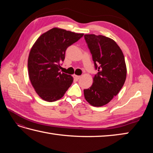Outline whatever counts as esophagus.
Instances as JSON below:
<instances>
[{
  "mask_svg": "<svg viewBox=\"0 0 153 153\" xmlns=\"http://www.w3.org/2000/svg\"><path fill=\"white\" fill-rule=\"evenodd\" d=\"M74 77L75 79H79L80 77H81V76H77V75H74Z\"/></svg>",
  "mask_w": 153,
  "mask_h": 153,
  "instance_id": "obj_1",
  "label": "esophagus"
}]
</instances>
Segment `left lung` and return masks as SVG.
<instances>
[{"mask_svg": "<svg viewBox=\"0 0 153 153\" xmlns=\"http://www.w3.org/2000/svg\"><path fill=\"white\" fill-rule=\"evenodd\" d=\"M95 69L93 85L84 89V97L91 105L102 106L117 95L125 83L127 68L123 54L116 42L103 35H84Z\"/></svg>", "mask_w": 153, "mask_h": 153, "instance_id": "8db88e82", "label": "left lung"}]
</instances>
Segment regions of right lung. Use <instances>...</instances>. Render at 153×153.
Masks as SVG:
<instances>
[{"instance_id": "1", "label": "right lung", "mask_w": 153, "mask_h": 153, "mask_svg": "<svg viewBox=\"0 0 153 153\" xmlns=\"http://www.w3.org/2000/svg\"><path fill=\"white\" fill-rule=\"evenodd\" d=\"M83 36L54 27L42 34L31 47L27 66L29 77L37 95L47 102L60 99L71 86L70 75L60 73L67 48Z\"/></svg>"}]
</instances>
